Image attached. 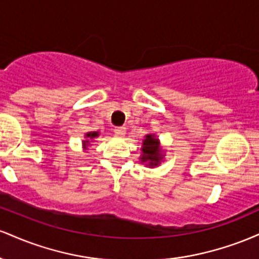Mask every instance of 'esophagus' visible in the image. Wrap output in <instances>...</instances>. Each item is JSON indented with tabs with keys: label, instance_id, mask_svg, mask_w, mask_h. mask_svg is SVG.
Here are the masks:
<instances>
[{
	"label": "esophagus",
	"instance_id": "obj_1",
	"mask_svg": "<svg viewBox=\"0 0 259 259\" xmlns=\"http://www.w3.org/2000/svg\"><path fill=\"white\" fill-rule=\"evenodd\" d=\"M125 130H126V127H124V126L114 127L115 135H118V136H124V135H125Z\"/></svg>",
	"mask_w": 259,
	"mask_h": 259
}]
</instances>
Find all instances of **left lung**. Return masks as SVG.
Here are the masks:
<instances>
[{"label": "left lung", "instance_id": "left-lung-1", "mask_svg": "<svg viewBox=\"0 0 259 259\" xmlns=\"http://www.w3.org/2000/svg\"><path fill=\"white\" fill-rule=\"evenodd\" d=\"M144 147H142V154L141 159L142 162H148V165L153 167L157 165L160 160V153L158 147V140L154 139L153 135H146V139L142 142Z\"/></svg>", "mask_w": 259, "mask_h": 259}]
</instances>
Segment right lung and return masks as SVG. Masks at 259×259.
Masks as SVG:
<instances>
[{"label":"right lung","instance_id":"1","mask_svg":"<svg viewBox=\"0 0 259 259\" xmlns=\"http://www.w3.org/2000/svg\"><path fill=\"white\" fill-rule=\"evenodd\" d=\"M86 136H88L89 139H94V138H96V136H99V133H89V134H86ZM89 144V140L88 141H84V145H85V147H86V145Z\"/></svg>","mask_w":259,"mask_h":259}]
</instances>
